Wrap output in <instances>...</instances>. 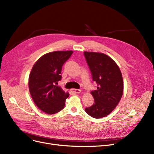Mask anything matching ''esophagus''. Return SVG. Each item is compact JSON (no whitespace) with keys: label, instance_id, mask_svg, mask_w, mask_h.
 I'll return each instance as SVG.
<instances>
[{"label":"esophagus","instance_id":"34e87169","mask_svg":"<svg viewBox=\"0 0 154 154\" xmlns=\"http://www.w3.org/2000/svg\"><path fill=\"white\" fill-rule=\"evenodd\" d=\"M71 91L74 93H76V94H79V93L81 92V90L76 89V88H72V89H71Z\"/></svg>","mask_w":154,"mask_h":154}]
</instances>
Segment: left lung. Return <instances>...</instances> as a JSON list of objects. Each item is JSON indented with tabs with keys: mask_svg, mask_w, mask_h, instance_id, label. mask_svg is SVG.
Masks as SVG:
<instances>
[{
	"mask_svg": "<svg viewBox=\"0 0 154 154\" xmlns=\"http://www.w3.org/2000/svg\"><path fill=\"white\" fill-rule=\"evenodd\" d=\"M87 63L97 89L91 92L94 103L85 108L92 118H101L109 115L122 98L123 92L122 74L116 63L103 53L84 52Z\"/></svg>",
	"mask_w": 154,
	"mask_h": 154,
	"instance_id": "obj_1",
	"label": "left lung"
}]
</instances>
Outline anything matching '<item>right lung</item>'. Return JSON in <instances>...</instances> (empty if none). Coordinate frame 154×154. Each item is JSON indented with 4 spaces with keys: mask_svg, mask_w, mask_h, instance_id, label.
<instances>
[{
    "mask_svg": "<svg viewBox=\"0 0 154 154\" xmlns=\"http://www.w3.org/2000/svg\"><path fill=\"white\" fill-rule=\"evenodd\" d=\"M72 51H54L41 57L32 67L29 77V89L32 99L46 114L62 110L69 96L58 85L62 79V68L71 57Z\"/></svg>",
    "mask_w": 154,
    "mask_h": 154,
    "instance_id": "obj_1",
    "label": "right lung"
}]
</instances>
